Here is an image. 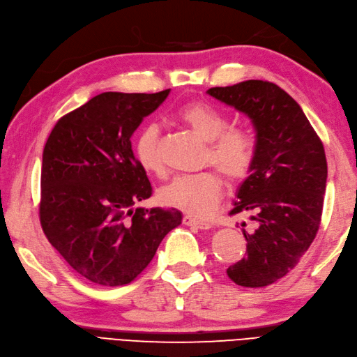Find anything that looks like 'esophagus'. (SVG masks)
Wrapping results in <instances>:
<instances>
[{
    "mask_svg": "<svg viewBox=\"0 0 357 357\" xmlns=\"http://www.w3.org/2000/svg\"><path fill=\"white\" fill-rule=\"evenodd\" d=\"M182 223H184L185 226H195V227H197V229H202V231L211 229V225H209L208 222L197 220V218H193V217H190V215H185L184 218H182Z\"/></svg>",
    "mask_w": 357,
    "mask_h": 357,
    "instance_id": "obj_1",
    "label": "esophagus"
}]
</instances>
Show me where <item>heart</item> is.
Listing matches in <instances>:
<instances>
[{
	"label": "heart",
	"instance_id": "obj_1",
	"mask_svg": "<svg viewBox=\"0 0 357 357\" xmlns=\"http://www.w3.org/2000/svg\"><path fill=\"white\" fill-rule=\"evenodd\" d=\"M175 117L190 128L204 142H208L206 162L220 170L229 182L248 178L255 162V143L250 134L240 128H227L229 119L214 105L193 100L182 105ZM134 153L139 166L149 175L160 176L164 167L160 155V130L157 125H146L137 134ZM223 181L214 170L197 175L178 176L161 187L158 202L193 217L211 214L222 197Z\"/></svg>",
	"mask_w": 357,
	"mask_h": 357
}]
</instances>
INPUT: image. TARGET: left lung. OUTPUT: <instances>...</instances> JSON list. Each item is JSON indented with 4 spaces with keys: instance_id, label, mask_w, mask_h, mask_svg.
<instances>
[{
    "instance_id": "obj_1",
    "label": "left lung",
    "mask_w": 357,
    "mask_h": 357,
    "mask_svg": "<svg viewBox=\"0 0 357 357\" xmlns=\"http://www.w3.org/2000/svg\"><path fill=\"white\" fill-rule=\"evenodd\" d=\"M208 95L248 116L257 132L250 175L231 214L249 213L248 255L227 268L236 285H271L294 268L321 222L327 161L303 109L279 86L261 79L213 87Z\"/></svg>"
}]
</instances>
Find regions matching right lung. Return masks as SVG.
<instances>
[{
	"label": "right lung",
	"mask_w": 357,
	"mask_h": 357,
	"mask_svg": "<svg viewBox=\"0 0 357 357\" xmlns=\"http://www.w3.org/2000/svg\"><path fill=\"white\" fill-rule=\"evenodd\" d=\"M169 93L105 91L63 116L45 144L42 229L69 266L98 285L132 282L182 222L175 208L134 209L152 187L131 137Z\"/></svg>",
	"instance_id": "right-lung-1"
}]
</instances>
